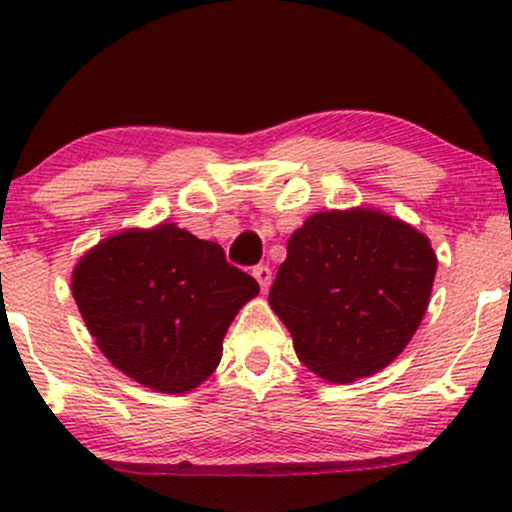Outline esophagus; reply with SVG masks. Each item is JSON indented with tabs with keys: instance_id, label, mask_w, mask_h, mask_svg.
Returning a JSON list of instances; mask_svg holds the SVG:
<instances>
[{
	"instance_id": "34e87169",
	"label": "esophagus",
	"mask_w": 512,
	"mask_h": 512,
	"mask_svg": "<svg viewBox=\"0 0 512 512\" xmlns=\"http://www.w3.org/2000/svg\"><path fill=\"white\" fill-rule=\"evenodd\" d=\"M252 276H255L257 284L262 286V291H267V286L272 284V269H269L267 264H257V267L252 269Z\"/></svg>"
}]
</instances>
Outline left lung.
<instances>
[{
    "label": "left lung",
    "mask_w": 512,
    "mask_h": 512,
    "mask_svg": "<svg viewBox=\"0 0 512 512\" xmlns=\"http://www.w3.org/2000/svg\"><path fill=\"white\" fill-rule=\"evenodd\" d=\"M436 269L431 240L409 223L363 207L320 211L289 238L269 305L305 366L354 383L411 342Z\"/></svg>",
    "instance_id": "8db88e82"
}]
</instances>
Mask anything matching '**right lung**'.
<instances>
[{"mask_svg": "<svg viewBox=\"0 0 512 512\" xmlns=\"http://www.w3.org/2000/svg\"><path fill=\"white\" fill-rule=\"evenodd\" d=\"M72 293L115 368L156 392L185 395L219 366L228 325L260 284L228 264L221 245L158 223L88 250Z\"/></svg>", "mask_w": 512, "mask_h": 512, "instance_id": "1", "label": "right lung"}]
</instances>
